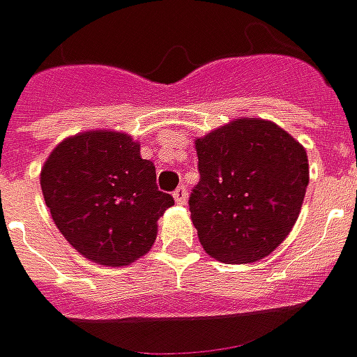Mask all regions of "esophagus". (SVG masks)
<instances>
[{
	"mask_svg": "<svg viewBox=\"0 0 357 357\" xmlns=\"http://www.w3.org/2000/svg\"><path fill=\"white\" fill-rule=\"evenodd\" d=\"M172 197L176 200V204H186V199H188V190H186V186H178L174 192H172Z\"/></svg>",
	"mask_w": 357,
	"mask_h": 357,
	"instance_id": "34e87169",
	"label": "esophagus"
}]
</instances>
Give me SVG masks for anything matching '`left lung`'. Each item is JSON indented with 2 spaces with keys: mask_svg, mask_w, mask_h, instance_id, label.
<instances>
[{
  "mask_svg": "<svg viewBox=\"0 0 357 357\" xmlns=\"http://www.w3.org/2000/svg\"><path fill=\"white\" fill-rule=\"evenodd\" d=\"M195 146L200 181L188 206L202 248L227 264L258 262L274 252L304 202V146L264 119H234Z\"/></svg>",
  "mask_w": 357,
  "mask_h": 357,
  "instance_id": "left-lung-1",
  "label": "left lung"
}]
</instances>
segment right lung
<instances>
[{
    "label": "right lung",
    "mask_w": 357,
    "mask_h": 357,
    "mask_svg": "<svg viewBox=\"0 0 357 357\" xmlns=\"http://www.w3.org/2000/svg\"><path fill=\"white\" fill-rule=\"evenodd\" d=\"M41 190L65 240L103 266H127L149 252L157 220L174 204L158 190L141 144L117 130H87L57 144L41 169Z\"/></svg>",
    "instance_id": "1"
}]
</instances>
